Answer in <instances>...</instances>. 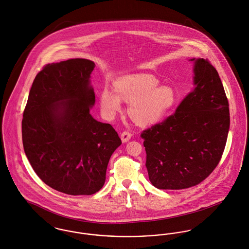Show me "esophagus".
<instances>
[{"label":"esophagus","mask_w":249,"mask_h":249,"mask_svg":"<svg viewBox=\"0 0 249 249\" xmlns=\"http://www.w3.org/2000/svg\"><path fill=\"white\" fill-rule=\"evenodd\" d=\"M131 137H132V133L129 132H123L121 133V140H122V142L123 143H126V142H128L130 139H131Z\"/></svg>","instance_id":"esophagus-1"}]
</instances>
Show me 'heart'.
<instances>
[{"label": "heart", "instance_id": "obj_1", "mask_svg": "<svg viewBox=\"0 0 249 249\" xmlns=\"http://www.w3.org/2000/svg\"><path fill=\"white\" fill-rule=\"evenodd\" d=\"M160 81L149 74H132L117 79L115 91L104 88L100 95V105L107 117L121 110V101L130 103L128 113L141 126L159 122L172 109L177 100L170 87L160 86Z\"/></svg>", "mask_w": 249, "mask_h": 249}]
</instances>
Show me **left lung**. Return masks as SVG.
<instances>
[{"instance_id":"obj_1","label":"left lung","mask_w":249,"mask_h":249,"mask_svg":"<svg viewBox=\"0 0 249 249\" xmlns=\"http://www.w3.org/2000/svg\"><path fill=\"white\" fill-rule=\"evenodd\" d=\"M195 62L194 88L175 113L141 133L153 186L180 190L197 185L219 163L230 129L229 102L215 68Z\"/></svg>"}]
</instances>
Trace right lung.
<instances>
[{"instance_id": "obj_1", "label": "right lung", "mask_w": 249, "mask_h": 249, "mask_svg": "<svg viewBox=\"0 0 249 249\" xmlns=\"http://www.w3.org/2000/svg\"><path fill=\"white\" fill-rule=\"evenodd\" d=\"M88 59L48 64L36 76L21 122L30 163L48 186L71 196L101 190L113 152L115 129L90 115L95 103Z\"/></svg>"}]
</instances>
